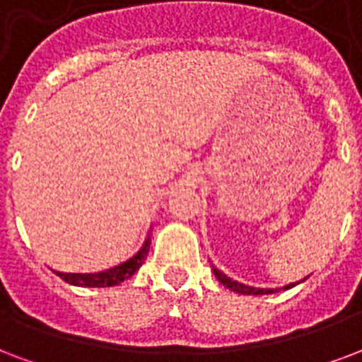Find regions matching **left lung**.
Returning <instances> with one entry per match:
<instances>
[{"label": "left lung", "mask_w": 362, "mask_h": 362, "mask_svg": "<svg viewBox=\"0 0 362 362\" xmlns=\"http://www.w3.org/2000/svg\"><path fill=\"white\" fill-rule=\"evenodd\" d=\"M211 269H214V274H216V279L219 282H221L223 286L229 288V290H233V292H236V294H244V296H263V294H274V292H279L281 288H255V286H248V284H244V282H238V281H233L230 276H227V274L223 273V271H219V269H216L214 265H211ZM307 279V276H305ZM303 279V281H305ZM300 281V282H303ZM300 282H290V284H286L284 286V290H290V288H294L296 284H300Z\"/></svg>", "instance_id": "obj_1"}]
</instances>
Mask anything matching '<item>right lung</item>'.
Listing matches in <instances>:
<instances>
[{"label": "right lung", "mask_w": 362, "mask_h": 362, "mask_svg": "<svg viewBox=\"0 0 362 362\" xmlns=\"http://www.w3.org/2000/svg\"><path fill=\"white\" fill-rule=\"evenodd\" d=\"M151 248V236H146V240L143 243L141 250L137 254L122 262L119 265H114L110 269L99 271V273H64V271H55L53 273L57 276H61L62 281L72 284V286H81V288H108V286H118L127 279H132L133 274L139 271V267L145 262L146 254Z\"/></svg>", "instance_id": "right-lung-1"}]
</instances>
